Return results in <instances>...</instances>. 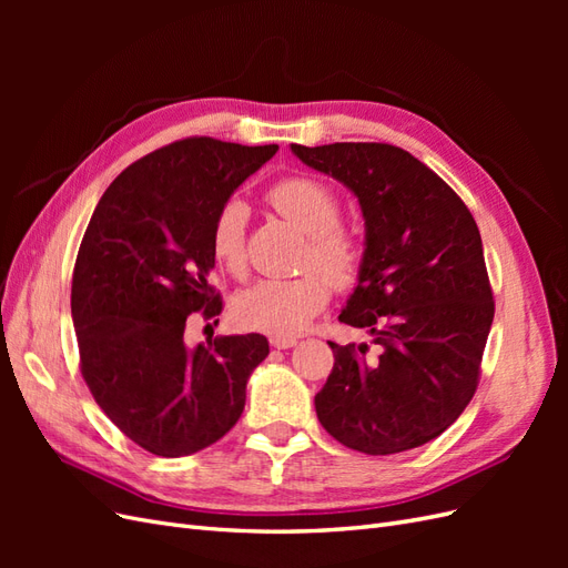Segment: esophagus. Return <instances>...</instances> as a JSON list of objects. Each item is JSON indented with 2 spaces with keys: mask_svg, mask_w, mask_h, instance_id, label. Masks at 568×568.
<instances>
[{
  "mask_svg": "<svg viewBox=\"0 0 568 568\" xmlns=\"http://www.w3.org/2000/svg\"><path fill=\"white\" fill-rule=\"evenodd\" d=\"M270 343L274 348H280V351H286V348H294L296 346V338L294 336H272L270 338Z\"/></svg>",
  "mask_w": 568,
  "mask_h": 568,
  "instance_id": "1",
  "label": "esophagus"
}]
</instances>
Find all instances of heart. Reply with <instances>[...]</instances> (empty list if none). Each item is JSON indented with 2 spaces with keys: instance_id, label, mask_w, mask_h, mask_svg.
<instances>
[{
  "instance_id": "1",
  "label": "heart",
  "mask_w": 568,
  "mask_h": 568,
  "mask_svg": "<svg viewBox=\"0 0 568 568\" xmlns=\"http://www.w3.org/2000/svg\"><path fill=\"white\" fill-rule=\"evenodd\" d=\"M265 199L307 236L303 267H317L336 288L355 284L365 244L357 230L338 222L341 203L329 184L303 175L284 178L267 189ZM246 203L230 199L220 205L211 225V253L232 274L246 270ZM323 278L317 272H305L291 280H263L236 296L234 313L253 329L296 336L329 303V285Z\"/></svg>"
}]
</instances>
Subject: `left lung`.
I'll return each mask as SVG.
<instances>
[{
  "instance_id": "1",
  "label": "left lung",
  "mask_w": 568,
  "mask_h": 568,
  "mask_svg": "<svg viewBox=\"0 0 568 568\" xmlns=\"http://www.w3.org/2000/svg\"><path fill=\"white\" fill-rule=\"evenodd\" d=\"M346 184L365 217V261L338 320L367 343L338 346L315 395L326 434L365 455L438 438L474 398L495 315L484 244L464 201L409 151L379 142L291 144Z\"/></svg>"
}]
</instances>
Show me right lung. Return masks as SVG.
Listing matches in <instances>:
<instances>
[{
	"mask_svg": "<svg viewBox=\"0 0 568 568\" xmlns=\"http://www.w3.org/2000/svg\"><path fill=\"white\" fill-rule=\"evenodd\" d=\"M277 149L186 136L151 151L111 182L82 236L71 288L82 379L151 455H194L225 436L270 353L261 334L186 348L184 329L222 313L209 284L213 217Z\"/></svg>",
	"mask_w": 568,
	"mask_h": 568,
	"instance_id": "1",
	"label": "right lung"
}]
</instances>
